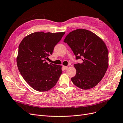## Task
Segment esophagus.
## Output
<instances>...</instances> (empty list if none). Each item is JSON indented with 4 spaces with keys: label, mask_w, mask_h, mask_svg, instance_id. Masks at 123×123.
Instances as JSON below:
<instances>
[{
    "label": "esophagus",
    "mask_w": 123,
    "mask_h": 123,
    "mask_svg": "<svg viewBox=\"0 0 123 123\" xmlns=\"http://www.w3.org/2000/svg\"><path fill=\"white\" fill-rule=\"evenodd\" d=\"M68 67L67 66H63V69H64V70H67L68 69Z\"/></svg>",
    "instance_id": "1"
}]
</instances>
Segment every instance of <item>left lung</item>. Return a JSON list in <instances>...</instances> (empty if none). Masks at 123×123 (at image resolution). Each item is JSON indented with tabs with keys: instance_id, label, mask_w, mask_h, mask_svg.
Instances as JSON below:
<instances>
[{
	"instance_id": "8db88e82",
	"label": "left lung",
	"mask_w": 123,
	"mask_h": 123,
	"mask_svg": "<svg viewBox=\"0 0 123 123\" xmlns=\"http://www.w3.org/2000/svg\"><path fill=\"white\" fill-rule=\"evenodd\" d=\"M64 42L67 43L82 62L74 65L76 70L72 77L73 83L80 89L93 88L102 80L108 67V51L98 36L85 29H77L69 33Z\"/></svg>"
}]
</instances>
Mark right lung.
I'll return each mask as SVG.
<instances>
[{"label":"right lung","mask_w":123,"mask_h":123,"mask_svg":"<svg viewBox=\"0 0 123 123\" xmlns=\"http://www.w3.org/2000/svg\"><path fill=\"white\" fill-rule=\"evenodd\" d=\"M65 32H38L28 35L21 41L17 65L24 79L34 90H49L57 82L62 73V66L46 62Z\"/></svg>","instance_id":"add662e5"}]
</instances>
